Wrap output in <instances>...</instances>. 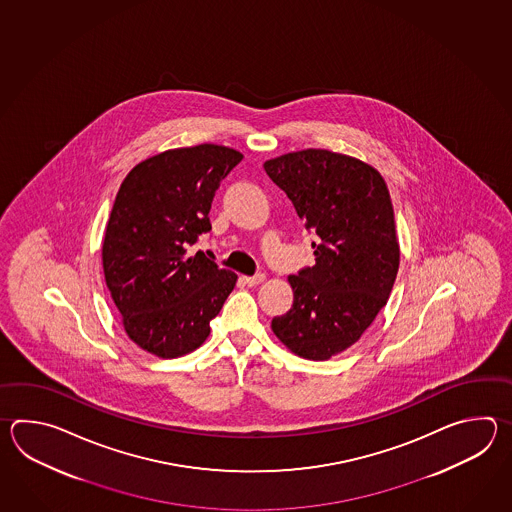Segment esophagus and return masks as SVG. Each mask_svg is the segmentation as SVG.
<instances>
[{
	"label": "esophagus",
	"instance_id": "esophagus-1",
	"mask_svg": "<svg viewBox=\"0 0 512 512\" xmlns=\"http://www.w3.org/2000/svg\"><path fill=\"white\" fill-rule=\"evenodd\" d=\"M263 280H265V274H261V272L260 274H254V276H241V282L249 285V287H254V285H258Z\"/></svg>",
	"mask_w": 512,
	"mask_h": 512
}]
</instances>
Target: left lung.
I'll list each match as a JSON object with an SVG mask.
<instances>
[{"instance_id": "1", "label": "left lung", "mask_w": 512, "mask_h": 512, "mask_svg": "<svg viewBox=\"0 0 512 512\" xmlns=\"http://www.w3.org/2000/svg\"><path fill=\"white\" fill-rule=\"evenodd\" d=\"M263 168L316 234L315 263L289 276L293 307L272 318V331L298 357L331 359L371 326L397 278L388 186L370 164L329 150L285 153Z\"/></svg>"}]
</instances>
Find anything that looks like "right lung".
<instances>
[{
	"mask_svg": "<svg viewBox=\"0 0 512 512\" xmlns=\"http://www.w3.org/2000/svg\"><path fill=\"white\" fill-rule=\"evenodd\" d=\"M243 155L199 144L153 155L122 181L102 243V267L122 326L139 348L175 359L210 335L238 276L188 249L208 232L219 183Z\"/></svg>",
	"mask_w": 512,
	"mask_h": 512,
	"instance_id": "obj_1",
	"label": "right lung"
}]
</instances>
